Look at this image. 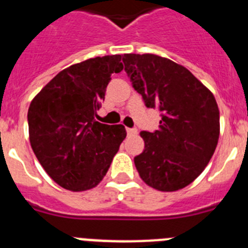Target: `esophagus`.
I'll return each instance as SVG.
<instances>
[{
    "label": "esophagus",
    "instance_id": "obj_1",
    "mask_svg": "<svg viewBox=\"0 0 248 248\" xmlns=\"http://www.w3.org/2000/svg\"><path fill=\"white\" fill-rule=\"evenodd\" d=\"M126 131H128L129 135H134L138 133L137 129H134V128H126Z\"/></svg>",
    "mask_w": 248,
    "mask_h": 248
}]
</instances>
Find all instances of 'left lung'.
Wrapping results in <instances>:
<instances>
[{
	"instance_id": "8db88e82",
	"label": "left lung",
	"mask_w": 248,
	"mask_h": 248,
	"mask_svg": "<svg viewBox=\"0 0 248 248\" xmlns=\"http://www.w3.org/2000/svg\"><path fill=\"white\" fill-rule=\"evenodd\" d=\"M124 71L148 108L161 120L141 131L144 151L134 157L140 177L159 191H176L203 171L217 146L220 111L214 94L183 65L155 54H124Z\"/></svg>"
}]
</instances>
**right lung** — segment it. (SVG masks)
Instances as JSON below:
<instances>
[{
	"label": "right lung",
	"mask_w": 248,
	"mask_h": 248,
	"mask_svg": "<svg viewBox=\"0 0 248 248\" xmlns=\"http://www.w3.org/2000/svg\"><path fill=\"white\" fill-rule=\"evenodd\" d=\"M122 56L87 59L59 72L31 102V146L48 175L71 191L93 189L105 176L126 131L97 122V110Z\"/></svg>",
	"instance_id": "obj_1"
}]
</instances>
